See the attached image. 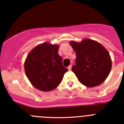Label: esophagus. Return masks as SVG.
I'll list each match as a JSON object with an SVG mask.
<instances>
[{
    "instance_id": "1",
    "label": "esophagus",
    "mask_w": 124,
    "mask_h": 124,
    "mask_svg": "<svg viewBox=\"0 0 124 124\" xmlns=\"http://www.w3.org/2000/svg\"><path fill=\"white\" fill-rule=\"evenodd\" d=\"M71 67H72V65H70L68 67V70H71Z\"/></svg>"
}]
</instances>
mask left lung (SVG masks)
<instances>
[{"instance_id":"8db88e82","label":"left lung","mask_w":124,"mask_h":124,"mask_svg":"<svg viewBox=\"0 0 124 124\" xmlns=\"http://www.w3.org/2000/svg\"><path fill=\"white\" fill-rule=\"evenodd\" d=\"M76 52L75 65L71 68L81 84L89 87L101 84L109 75L112 62L103 46L93 40L84 39L81 43L71 41Z\"/></svg>"}]
</instances>
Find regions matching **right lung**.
<instances>
[{
    "label": "right lung",
    "instance_id": "1",
    "mask_svg": "<svg viewBox=\"0 0 124 124\" xmlns=\"http://www.w3.org/2000/svg\"><path fill=\"white\" fill-rule=\"evenodd\" d=\"M59 46L44 43L33 48L27 55L24 69L32 85L42 91L56 88L68 69L58 54Z\"/></svg>",
    "mask_w": 124,
    "mask_h": 124
}]
</instances>
